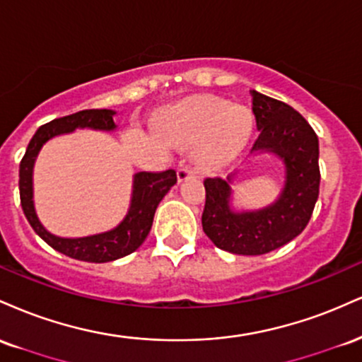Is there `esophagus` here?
<instances>
[{
	"label": "esophagus",
	"mask_w": 362,
	"mask_h": 362,
	"mask_svg": "<svg viewBox=\"0 0 362 362\" xmlns=\"http://www.w3.org/2000/svg\"><path fill=\"white\" fill-rule=\"evenodd\" d=\"M189 177H197V173L191 171V169H188V168L177 169V182H182V181L189 180Z\"/></svg>",
	"instance_id": "esophagus-1"
}]
</instances>
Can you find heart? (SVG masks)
Returning a JSON list of instances; mask_svg holds the SVG:
<instances>
[{"instance_id":"obj_1","label":"heart","mask_w":362,"mask_h":362,"mask_svg":"<svg viewBox=\"0 0 362 362\" xmlns=\"http://www.w3.org/2000/svg\"><path fill=\"white\" fill-rule=\"evenodd\" d=\"M160 129L176 146H197L194 159L199 168L222 171L249 146L254 134V117L244 106H230L220 100H199L165 113Z\"/></svg>"}]
</instances>
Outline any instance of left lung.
<instances>
[{"label":"left lung","instance_id":"obj_1","mask_svg":"<svg viewBox=\"0 0 362 362\" xmlns=\"http://www.w3.org/2000/svg\"><path fill=\"white\" fill-rule=\"evenodd\" d=\"M252 96L259 139L254 156H274L283 164L284 182L278 198L261 208H242L233 203L232 186L239 173L227 180H206L203 230L218 249L239 256H261L298 237L313 214L320 169L318 137L308 122L290 105L257 91Z\"/></svg>","mask_w":362,"mask_h":362}]
</instances>
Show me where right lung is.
I'll use <instances>...</instances> for the list:
<instances>
[{"label":"right lung","instance_id":"1","mask_svg":"<svg viewBox=\"0 0 362 362\" xmlns=\"http://www.w3.org/2000/svg\"><path fill=\"white\" fill-rule=\"evenodd\" d=\"M115 115V110H83L49 122L35 132L20 163V199L28 223L50 247L78 261L110 262L137 250L151 232L157 205L176 185V173L173 169L164 173H135L132 177L129 210L117 227L83 237H61L47 230L38 220L33 202V169L42 147L49 140L76 130L117 132L118 125L113 120Z\"/></svg>","mask_w":362,"mask_h":362}]
</instances>
